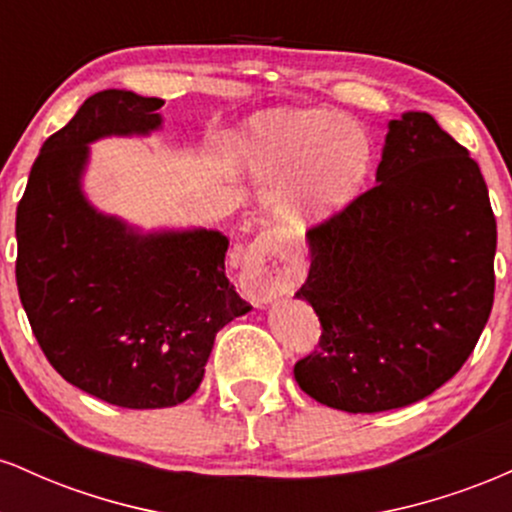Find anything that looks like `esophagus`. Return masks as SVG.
<instances>
[{"label":"esophagus","instance_id":"obj_1","mask_svg":"<svg viewBox=\"0 0 512 512\" xmlns=\"http://www.w3.org/2000/svg\"><path fill=\"white\" fill-rule=\"evenodd\" d=\"M301 276L296 262H291L289 245L276 231H262L245 250L243 286L255 303H269L286 293Z\"/></svg>","mask_w":512,"mask_h":512}]
</instances>
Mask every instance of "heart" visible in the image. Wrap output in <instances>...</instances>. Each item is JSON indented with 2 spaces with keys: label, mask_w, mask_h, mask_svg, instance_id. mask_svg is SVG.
<instances>
[{
  "label": "heart",
  "mask_w": 512,
  "mask_h": 512,
  "mask_svg": "<svg viewBox=\"0 0 512 512\" xmlns=\"http://www.w3.org/2000/svg\"><path fill=\"white\" fill-rule=\"evenodd\" d=\"M240 156L262 178L296 168L286 214L305 221L346 207L373 168L366 132L332 110H279L255 117L240 134Z\"/></svg>",
  "instance_id": "heart-1"
}]
</instances>
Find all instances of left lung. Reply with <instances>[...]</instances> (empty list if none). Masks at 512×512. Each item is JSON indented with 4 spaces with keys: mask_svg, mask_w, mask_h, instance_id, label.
<instances>
[{
    "mask_svg": "<svg viewBox=\"0 0 512 512\" xmlns=\"http://www.w3.org/2000/svg\"><path fill=\"white\" fill-rule=\"evenodd\" d=\"M375 185L308 231L320 344L293 366L305 395L373 414L445 385L491 315L496 216L469 151L428 113L390 122Z\"/></svg>",
    "mask_w": 512,
    "mask_h": 512,
    "instance_id": "1",
    "label": "left lung"
}]
</instances>
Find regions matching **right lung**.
Masks as SVG:
<instances>
[{"mask_svg":"<svg viewBox=\"0 0 512 512\" xmlns=\"http://www.w3.org/2000/svg\"><path fill=\"white\" fill-rule=\"evenodd\" d=\"M161 98L108 88L45 139L16 209V284L50 366L125 409L195 395L216 332L250 303L226 276L219 231L139 233L81 190L88 144L161 127Z\"/></svg>","mask_w":512,"mask_h":512,"instance_id":"obj_1","label":"right lung"}]
</instances>
